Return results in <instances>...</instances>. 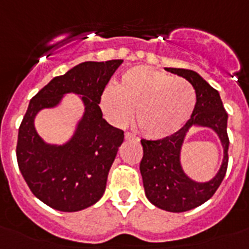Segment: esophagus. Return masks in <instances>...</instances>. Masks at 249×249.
<instances>
[{"mask_svg":"<svg viewBox=\"0 0 249 249\" xmlns=\"http://www.w3.org/2000/svg\"><path fill=\"white\" fill-rule=\"evenodd\" d=\"M125 140H128V141H136V142H140V138L138 137H136L133 133L130 132H126L125 133Z\"/></svg>","mask_w":249,"mask_h":249,"instance_id":"obj_1","label":"esophagus"}]
</instances>
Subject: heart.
Wrapping results in <instances>:
<instances>
[{"instance_id":"b5f03b06","label":"heart","mask_w":249,"mask_h":249,"mask_svg":"<svg viewBox=\"0 0 249 249\" xmlns=\"http://www.w3.org/2000/svg\"><path fill=\"white\" fill-rule=\"evenodd\" d=\"M195 105V90L189 83L150 67L125 71L116 88H106L101 98L102 111L113 125H126L136 111L141 133L152 140L179 130Z\"/></svg>"}]
</instances>
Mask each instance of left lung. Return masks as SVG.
Masks as SVG:
<instances>
[{
	"instance_id": "8db88e82",
	"label": "left lung",
	"mask_w": 249,
	"mask_h": 249,
	"mask_svg": "<svg viewBox=\"0 0 249 249\" xmlns=\"http://www.w3.org/2000/svg\"><path fill=\"white\" fill-rule=\"evenodd\" d=\"M186 79L195 89L196 105L189 121L172 136L156 141L142 140L143 158L140 170L146 196L152 204L168 212H186L211 199L224 179L229 163L228 113L220 94L199 73L183 68H165ZM193 126L211 127L216 132L224 147L220 170L208 182H196L187 178L180 166V148L187 132Z\"/></svg>"
}]
</instances>
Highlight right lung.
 <instances>
[{
  "label": "right lung",
  "instance_id": "1",
  "mask_svg": "<svg viewBox=\"0 0 249 249\" xmlns=\"http://www.w3.org/2000/svg\"><path fill=\"white\" fill-rule=\"evenodd\" d=\"M121 59L84 62L56 76L31 99L19 126L18 165L33 195L62 212H77L105 194L109 168L124 141V132L103 119L99 102ZM83 95L86 112L75 134L64 145H49L34 128L41 109L52 108L64 93Z\"/></svg>",
  "mask_w": 249,
  "mask_h": 249
}]
</instances>
